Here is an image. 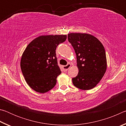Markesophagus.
<instances>
[{
  "instance_id": "obj_1",
  "label": "esophagus",
  "mask_w": 126,
  "mask_h": 126,
  "mask_svg": "<svg viewBox=\"0 0 126 126\" xmlns=\"http://www.w3.org/2000/svg\"><path fill=\"white\" fill-rule=\"evenodd\" d=\"M71 67V64L68 63L67 65H65V66H63V71L64 72L67 71L68 69Z\"/></svg>"
}]
</instances>
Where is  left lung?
Returning <instances> with one entry per match:
<instances>
[{
  "mask_svg": "<svg viewBox=\"0 0 126 126\" xmlns=\"http://www.w3.org/2000/svg\"><path fill=\"white\" fill-rule=\"evenodd\" d=\"M68 41L77 57L79 72L72 78L74 86L82 90H89L97 86L107 69L106 52L103 44L93 35L87 33H69Z\"/></svg>",
  "mask_w": 126,
  "mask_h": 126,
  "instance_id": "obj_1",
  "label": "left lung"
}]
</instances>
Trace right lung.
I'll return each mask as SVG.
<instances>
[{
  "instance_id": "obj_1",
  "label": "right lung",
  "mask_w": 126,
  "mask_h": 126,
  "mask_svg": "<svg viewBox=\"0 0 126 126\" xmlns=\"http://www.w3.org/2000/svg\"><path fill=\"white\" fill-rule=\"evenodd\" d=\"M67 35H41L33 40L23 52L20 68L27 84L37 92H47L54 87L61 73L57 63V47Z\"/></svg>"
}]
</instances>
